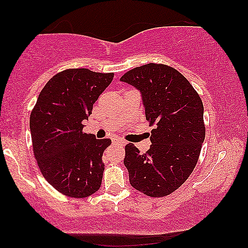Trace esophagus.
<instances>
[{
    "label": "esophagus",
    "instance_id": "obj_1",
    "mask_svg": "<svg viewBox=\"0 0 248 248\" xmlns=\"http://www.w3.org/2000/svg\"><path fill=\"white\" fill-rule=\"evenodd\" d=\"M114 143H117V144H125L126 142L123 139H114Z\"/></svg>",
    "mask_w": 248,
    "mask_h": 248
}]
</instances>
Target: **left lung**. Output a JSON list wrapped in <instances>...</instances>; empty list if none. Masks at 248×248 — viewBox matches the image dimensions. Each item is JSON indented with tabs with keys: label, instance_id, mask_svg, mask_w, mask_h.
<instances>
[{
	"label": "left lung",
	"instance_id": "1",
	"mask_svg": "<svg viewBox=\"0 0 248 248\" xmlns=\"http://www.w3.org/2000/svg\"><path fill=\"white\" fill-rule=\"evenodd\" d=\"M121 81L139 90L152 130L146 154L125 146L131 186L150 197H164L185 183L197 164L205 139L204 106L189 81L173 67L147 63Z\"/></svg>",
	"mask_w": 248,
	"mask_h": 248
}]
</instances>
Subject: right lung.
Segmentation results:
<instances>
[{
  "label": "right lung",
  "instance_id": "right-lung-1",
  "mask_svg": "<svg viewBox=\"0 0 248 248\" xmlns=\"http://www.w3.org/2000/svg\"><path fill=\"white\" fill-rule=\"evenodd\" d=\"M114 78V73L86 68L54 75L38 95L31 114L34 156L44 179L61 194L85 198L99 190L110 139L83 132L93 104Z\"/></svg>",
  "mask_w": 248,
  "mask_h": 248
}]
</instances>
